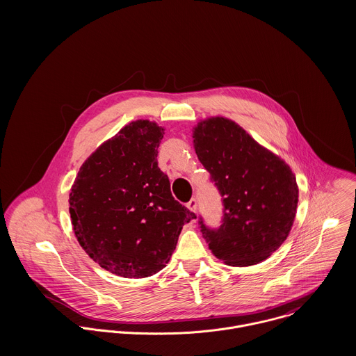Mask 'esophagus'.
<instances>
[{
	"label": "esophagus",
	"instance_id": "1",
	"mask_svg": "<svg viewBox=\"0 0 356 356\" xmlns=\"http://www.w3.org/2000/svg\"><path fill=\"white\" fill-rule=\"evenodd\" d=\"M186 207H188L192 212H196V211H197V200H196V199H192L189 203L186 204Z\"/></svg>",
	"mask_w": 356,
	"mask_h": 356
}]
</instances>
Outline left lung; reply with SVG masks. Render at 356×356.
<instances>
[{"label":"left lung","mask_w":356,"mask_h":356,"mask_svg":"<svg viewBox=\"0 0 356 356\" xmlns=\"http://www.w3.org/2000/svg\"><path fill=\"white\" fill-rule=\"evenodd\" d=\"M193 144L225 207L219 229L200 219L209 250L237 267L267 259L286 240L296 216L299 188L291 167L222 116L202 120Z\"/></svg>","instance_id":"8db88e82"}]
</instances>
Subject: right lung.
Masks as SVG:
<instances>
[{
	"label": "right lung",
	"instance_id": "obj_1",
	"mask_svg": "<svg viewBox=\"0 0 356 356\" xmlns=\"http://www.w3.org/2000/svg\"><path fill=\"white\" fill-rule=\"evenodd\" d=\"M163 134L151 120L129 123L86 159L70 192L81 247L119 277L145 278L164 268L182 226L196 219L157 167Z\"/></svg>",
	"mask_w": 356,
	"mask_h": 356
}]
</instances>
